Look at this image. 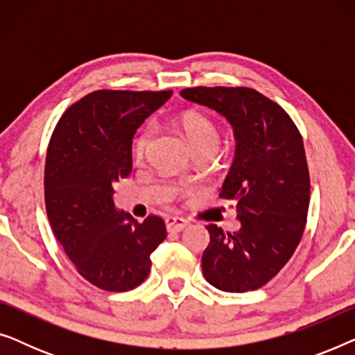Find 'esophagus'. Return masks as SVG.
<instances>
[{"instance_id":"esophagus-1","label":"esophagus","mask_w":355,"mask_h":355,"mask_svg":"<svg viewBox=\"0 0 355 355\" xmlns=\"http://www.w3.org/2000/svg\"><path fill=\"white\" fill-rule=\"evenodd\" d=\"M187 220H184V218H179V216H168L166 218V230L169 232H181L182 230H186L187 227Z\"/></svg>"}]
</instances>
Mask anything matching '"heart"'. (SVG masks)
Returning <instances> with one entry per match:
<instances>
[{
    "label": "heart",
    "mask_w": 355,
    "mask_h": 355,
    "mask_svg": "<svg viewBox=\"0 0 355 355\" xmlns=\"http://www.w3.org/2000/svg\"><path fill=\"white\" fill-rule=\"evenodd\" d=\"M179 124H181V129L186 134L193 152H197V150L216 152L218 147H220V132H218L215 123L207 116L200 113H186L179 119ZM152 137L153 128L152 125H145L134 140L135 158L140 159L145 157L150 144H152Z\"/></svg>",
    "instance_id": "obj_1"
}]
</instances>
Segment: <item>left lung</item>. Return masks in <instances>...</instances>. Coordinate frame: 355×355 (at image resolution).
<instances>
[{
	"label": "left lung",
	"mask_w": 355,
	"mask_h": 355,
	"mask_svg": "<svg viewBox=\"0 0 355 355\" xmlns=\"http://www.w3.org/2000/svg\"><path fill=\"white\" fill-rule=\"evenodd\" d=\"M181 96L225 116L236 137L220 197L236 202L241 227L207 226L203 276L226 293L259 289L288 263L304 234L310 178L302 135L278 103L254 89L192 87Z\"/></svg>",
	"instance_id": "obj_1"
}]
</instances>
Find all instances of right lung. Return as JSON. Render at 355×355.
Here are the masks:
<instances>
[{"label":"right lung","mask_w":355,"mask_h":355,"mask_svg":"<svg viewBox=\"0 0 355 355\" xmlns=\"http://www.w3.org/2000/svg\"><path fill=\"white\" fill-rule=\"evenodd\" d=\"M173 90H96L61 116L45 164L51 230L77 271L96 288L142 284L150 255L166 237L159 216L139 223L114 205L113 184L132 171V137Z\"/></svg>","instance_id":"1"}]
</instances>
